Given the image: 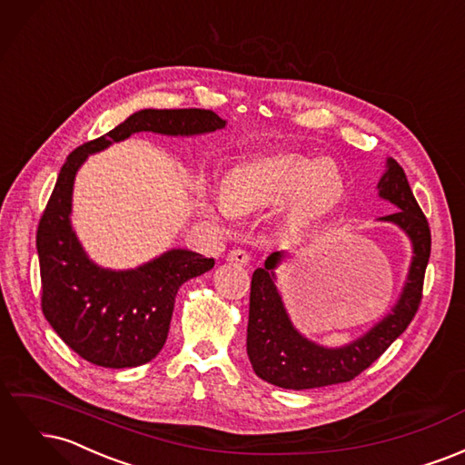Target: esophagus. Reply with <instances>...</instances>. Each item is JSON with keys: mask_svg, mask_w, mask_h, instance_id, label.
Instances as JSON below:
<instances>
[{"mask_svg": "<svg viewBox=\"0 0 465 465\" xmlns=\"http://www.w3.org/2000/svg\"><path fill=\"white\" fill-rule=\"evenodd\" d=\"M231 263H236V265H248L250 263V256H248V252L246 250H232L231 254H229V258H227Z\"/></svg>", "mask_w": 465, "mask_h": 465, "instance_id": "1", "label": "esophagus"}]
</instances>
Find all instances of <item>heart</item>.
Wrapping results in <instances>:
<instances>
[{
	"instance_id": "obj_1",
	"label": "heart",
	"mask_w": 465,
	"mask_h": 465,
	"mask_svg": "<svg viewBox=\"0 0 465 465\" xmlns=\"http://www.w3.org/2000/svg\"><path fill=\"white\" fill-rule=\"evenodd\" d=\"M345 195V178L330 161L316 163L297 153H260L236 163L223 188L205 200V211L231 221L283 202L281 223L301 231L337 209Z\"/></svg>"
}]
</instances>
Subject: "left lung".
Returning <instances> with one entry per match:
<instances>
[{
	"instance_id": "1",
	"label": "left lung",
	"mask_w": 465,
	"mask_h": 465,
	"mask_svg": "<svg viewBox=\"0 0 465 465\" xmlns=\"http://www.w3.org/2000/svg\"><path fill=\"white\" fill-rule=\"evenodd\" d=\"M378 198L398 211L378 221L396 224L411 242V263L398 301L390 312L357 340L340 347H326L301 333L277 289V267L287 252H273L252 275L246 351L254 372L273 386L285 390H311L349 382L384 353L410 326L423 291V277L430 256L429 223L413 198L403 168L391 157L378 180Z\"/></svg>"
}]
</instances>
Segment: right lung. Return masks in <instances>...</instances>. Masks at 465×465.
<instances>
[{
    "instance_id": "obj_1",
    "label": "right lung",
    "mask_w": 465,
    "mask_h": 465,
    "mask_svg": "<svg viewBox=\"0 0 465 465\" xmlns=\"http://www.w3.org/2000/svg\"><path fill=\"white\" fill-rule=\"evenodd\" d=\"M213 110L145 108L103 137L69 154L42 213L36 250L42 277V312L79 357L104 369H134L163 349L178 289L215 265L188 248H171L132 270H110L89 258L72 224L74 184L89 154L134 134L195 137L223 130Z\"/></svg>"
}]
</instances>
